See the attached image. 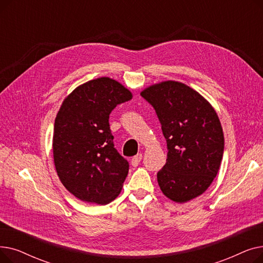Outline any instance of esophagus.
Returning a JSON list of instances; mask_svg holds the SVG:
<instances>
[{
    "mask_svg": "<svg viewBox=\"0 0 263 263\" xmlns=\"http://www.w3.org/2000/svg\"><path fill=\"white\" fill-rule=\"evenodd\" d=\"M142 158H143L142 154H139V155H136V156H134V157L132 158V160H131V164H132V166L136 167V166H137V165H139V164H140V162L142 161Z\"/></svg>",
    "mask_w": 263,
    "mask_h": 263,
    "instance_id": "obj_1",
    "label": "esophagus"
}]
</instances>
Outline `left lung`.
<instances>
[{"label": "left lung", "instance_id": "left-lung-1", "mask_svg": "<svg viewBox=\"0 0 263 263\" xmlns=\"http://www.w3.org/2000/svg\"><path fill=\"white\" fill-rule=\"evenodd\" d=\"M141 96L155 108L167 144L157 174L163 194L176 202L196 198L210 186L224 154V134L214 108L183 83L166 81Z\"/></svg>", "mask_w": 263, "mask_h": 263}]
</instances>
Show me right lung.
I'll use <instances>...</instances> for the list:
<instances>
[{"label":"right lung","mask_w":263,"mask_h":263,"mask_svg":"<svg viewBox=\"0 0 263 263\" xmlns=\"http://www.w3.org/2000/svg\"><path fill=\"white\" fill-rule=\"evenodd\" d=\"M132 99L120 83L99 78L77 87L55 118L53 157L63 185L82 201L106 204L121 191L129 162L114 147L108 118Z\"/></svg>","instance_id":"obj_1"}]
</instances>
